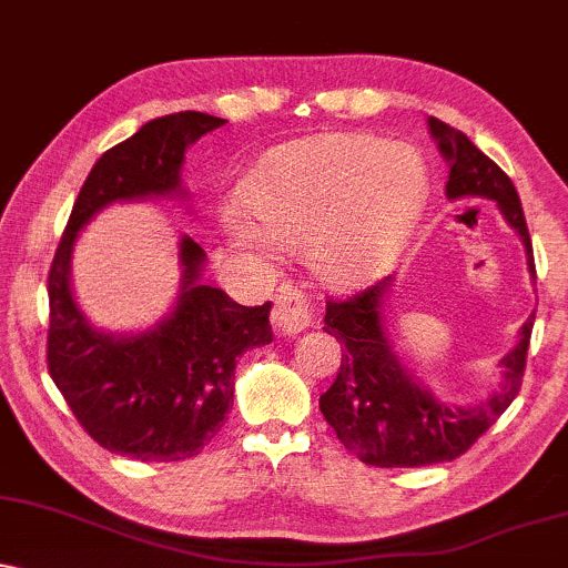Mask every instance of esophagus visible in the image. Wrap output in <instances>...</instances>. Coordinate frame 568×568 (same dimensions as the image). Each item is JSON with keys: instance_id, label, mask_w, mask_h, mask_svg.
<instances>
[{"instance_id": "obj_1", "label": "esophagus", "mask_w": 568, "mask_h": 568, "mask_svg": "<svg viewBox=\"0 0 568 568\" xmlns=\"http://www.w3.org/2000/svg\"><path fill=\"white\" fill-rule=\"evenodd\" d=\"M273 321L284 334H300L316 324V307L297 286H282L273 303Z\"/></svg>"}]
</instances>
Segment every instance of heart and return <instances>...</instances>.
I'll list each match as a JSON object with an SVG mask.
<instances>
[{
    "mask_svg": "<svg viewBox=\"0 0 568 568\" xmlns=\"http://www.w3.org/2000/svg\"><path fill=\"white\" fill-rule=\"evenodd\" d=\"M426 200L416 150L371 134H326L284 146L247 181L257 227L231 221L242 244L311 252L332 286H358L395 261Z\"/></svg>",
    "mask_w": 568,
    "mask_h": 568,
    "instance_id": "1",
    "label": "heart"
}]
</instances>
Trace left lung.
I'll use <instances>...</instances> for the list:
<instances>
[{
    "label": "left lung",
    "instance_id": "1",
    "mask_svg": "<svg viewBox=\"0 0 568 568\" xmlns=\"http://www.w3.org/2000/svg\"><path fill=\"white\" fill-rule=\"evenodd\" d=\"M429 129L439 152L450 163L447 197H489L498 202L506 221L521 234L529 273L537 278L527 219L514 181L477 150L464 131L439 118H429ZM384 292L387 282H376L353 297L326 303L324 332L342 342V363L337 379L321 395V413L347 453L368 466L413 468L455 460L498 422L519 395L535 313L521 326L519 345L500 361V389L487 403L460 408L434 400L432 392L413 382L392 353L382 318Z\"/></svg>",
    "mask_w": 568,
    "mask_h": 568
}]
</instances>
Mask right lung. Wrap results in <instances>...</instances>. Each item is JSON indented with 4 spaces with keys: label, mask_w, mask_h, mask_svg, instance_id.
Here are the masks:
<instances>
[{
    "label": "right lung",
    "mask_w": 568,
    "mask_h": 568,
    "mask_svg": "<svg viewBox=\"0 0 568 568\" xmlns=\"http://www.w3.org/2000/svg\"><path fill=\"white\" fill-rule=\"evenodd\" d=\"M223 123L194 110L163 115L104 152L83 181L49 265V376L75 422L110 453L155 464L197 455L234 405L236 358L273 339L271 303L247 307L197 284L205 250L192 236L181 240L184 286L176 311L152 332H94L70 295V250L83 223L115 200L179 192L186 146Z\"/></svg>",
    "instance_id": "1"
}]
</instances>
